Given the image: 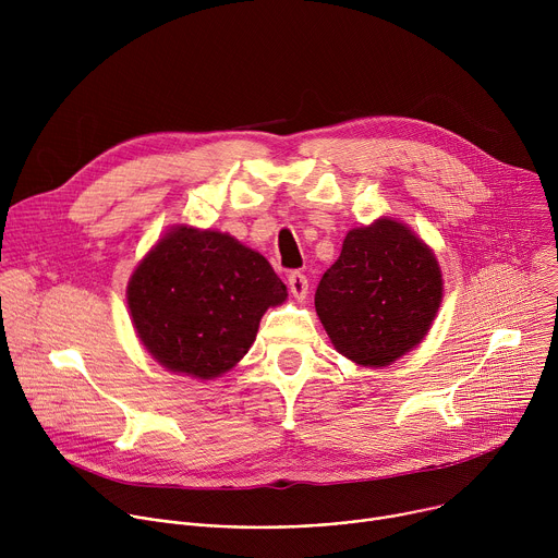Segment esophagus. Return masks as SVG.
Instances as JSON below:
<instances>
[{"label": "esophagus", "mask_w": 558, "mask_h": 558, "mask_svg": "<svg viewBox=\"0 0 558 558\" xmlns=\"http://www.w3.org/2000/svg\"><path fill=\"white\" fill-rule=\"evenodd\" d=\"M289 289H291V293H293L295 300H304L306 293H308V280H306V276L300 274V271H291V274H289Z\"/></svg>", "instance_id": "esophagus-1"}]
</instances>
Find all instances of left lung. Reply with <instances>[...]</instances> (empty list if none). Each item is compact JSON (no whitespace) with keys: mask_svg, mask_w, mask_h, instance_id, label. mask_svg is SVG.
<instances>
[{"mask_svg":"<svg viewBox=\"0 0 558 558\" xmlns=\"http://www.w3.org/2000/svg\"><path fill=\"white\" fill-rule=\"evenodd\" d=\"M441 289L435 254L407 225L379 218L347 233L315 289V311L344 357L386 366L424 340Z\"/></svg>","mask_w":558,"mask_h":558,"instance_id":"1","label":"left lung"}]
</instances>
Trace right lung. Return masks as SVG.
<instances>
[{
  "label": "right lung",
  "instance_id": "1",
  "mask_svg": "<svg viewBox=\"0 0 558 558\" xmlns=\"http://www.w3.org/2000/svg\"><path fill=\"white\" fill-rule=\"evenodd\" d=\"M284 300L287 287L258 252L192 227L161 238L128 284L143 347L166 368L198 379L241 362L263 313Z\"/></svg>",
  "mask_w": 558,
  "mask_h": 558
}]
</instances>
